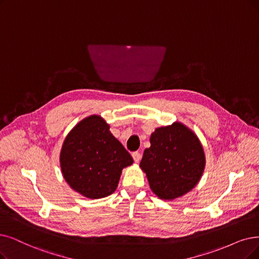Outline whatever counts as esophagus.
<instances>
[{
  "mask_svg": "<svg viewBox=\"0 0 259 259\" xmlns=\"http://www.w3.org/2000/svg\"><path fill=\"white\" fill-rule=\"evenodd\" d=\"M132 156H133L134 161H135V162H139L140 159H141V154L139 152H134L132 154Z\"/></svg>",
  "mask_w": 259,
  "mask_h": 259,
  "instance_id": "34e87169",
  "label": "esophagus"
}]
</instances>
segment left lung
Masks as SVG:
<instances>
[{
	"label": "left lung",
	"mask_w": 259,
	"mask_h": 259,
	"mask_svg": "<svg viewBox=\"0 0 259 259\" xmlns=\"http://www.w3.org/2000/svg\"><path fill=\"white\" fill-rule=\"evenodd\" d=\"M151 147L140 162L152 191L163 200H173L190 191L205 167L202 144L194 134L175 122L158 127L151 135Z\"/></svg>",
	"instance_id": "left-lung-1"
}]
</instances>
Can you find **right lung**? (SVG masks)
Returning <instances> with one entry per match:
<instances>
[{"mask_svg":"<svg viewBox=\"0 0 259 259\" xmlns=\"http://www.w3.org/2000/svg\"><path fill=\"white\" fill-rule=\"evenodd\" d=\"M133 161L108 124L96 115L80 121L69 133L60 152L65 180L89 199L105 198L115 191L122 169Z\"/></svg>","mask_w":259,"mask_h":259,"instance_id":"1","label":"right lung"}]
</instances>
